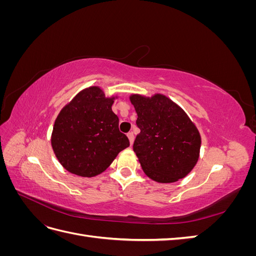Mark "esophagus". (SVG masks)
Listing matches in <instances>:
<instances>
[{"label":"esophagus","instance_id":"esophagus-1","mask_svg":"<svg viewBox=\"0 0 256 256\" xmlns=\"http://www.w3.org/2000/svg\"><path fill=\"white\" fill-rule=\"evenodd\" d=\"M127 136H128V138H129V142H130V144L132 145V144H134V134H132V132H129V134H127Z\"/></svg>","mask_w":256,"mask_h":256}]
</instances>
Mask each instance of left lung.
Wrapping results in <instances>:
<instances>
[{
  "mask_svg": "<svg viewBox=\"0 0 256 256\" xmlns=\"http://www.w3.org/2000/svg\"><path fill=\"white\" fill-rule=\"evenodd\" d=\"M138 114L134 152L144 173L158 182L188 175L198 160L200 136L182 108L164 95L130 96Z\"/></svg>",
  "mask_w": 256,
  "mask_h": 256,
  "instance_id": "left-lung-1",
  "label": "left lung"
}]
</instances>
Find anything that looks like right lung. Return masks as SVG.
Here are the masks:
<instances>
[{
  "label": "right lung",
  "instance_id": "right-lung-1",
  "mask_svg": "<svg viewBox=\"0 0 256 256\" xmlns=\"http://www.w3.org/2000/svg\"><path fill=\"white\" fill-rule=\"evenodd\" d=\"M113 98L98 86L83 90L66 104L53 126L51 145L60 164L82 177L96 176L109 168L129 140L118 129Z\"/></svg>",
  "mask_w": 256,
  "mask_h": 256
}]
</instances>
